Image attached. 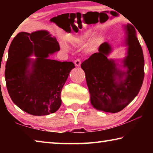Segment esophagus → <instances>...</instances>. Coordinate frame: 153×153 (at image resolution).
Masks as SVG:
<instances>
[{
	"mask_svg": "<svg viewBox=\"0 0 153 153\" xmlns=\"http://www.w3.org/2000/svg\"><path fill=\"white\" fill-rule=\"evenodd\" d=\"M74 63H75V65L76 67H79L80 65H81V61H80V59H77L74 61Z\"/></svg>",
	"mask_w": 153,
	"mask_h": 153,
	"instance_id": "34e87169",
	"label": "esophagus"
}]
</instances>
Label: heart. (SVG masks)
Instances as JSON below:
<instances>
[{
    "mask_svg": "<svg viewBox=\"0 0 153 153\" xmlns=\"http://www.w3.org/2000/svg\"><path fill=\"white\" fill-rule=\"evenodd\" d=\"M92 35V32H88L86 33H85L84 35H82V36H79V37H77L76 38V40L77 43L79 44H83L84 42H86L88 40H89V38H90V36ZM61 48L63 49L64 51H68L69 50V47L68 46L65 44L63 43L61 45ZM92 46H90V50H92Z\"/></svg>",
    "mask_w": 153,
    "mask_h": 153,
    "instance_id": "obj_1",
    "label": "heart"
}]
</instances>
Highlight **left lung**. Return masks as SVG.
<instances>
[{"label":"left lung","instance_id":"8db88e82","mask_svg":"<svg viewBox=\"0 0 153 153\" xmlns=\"http://www.w3.org/2000/svg\"><path fill=\"white\" fill-rule=\"evenodd\" d=\"M126 55L121 59H108L113 48L105 42L84 61L81 67L86 74L90 102L96 109L117 113L123 109L138 95L144 77L143 52L135 28L123 25Z\"/></svg>","mask_w":153,"mask_h":153}]
</instances>
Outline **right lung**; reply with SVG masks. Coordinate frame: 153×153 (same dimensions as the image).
Here are the masks:
<instances>
[{"label":"right lung","mask_w":153,"mask_h":153,"mask_svg":"<svg viewBox=\"0 0 153 153\" xmlns=\"http://www.w3.org/2000/svg\"><path fill=\"white\" fill-rule=\"evenodd\" d=\"M59 50L57 40L46 30L20 32L9 46L7 90L13 102L30 115H47L61 107L62 88L75 65L48 59Z\"/></svg>","instance_id":"obj_1"}]
</instances>
